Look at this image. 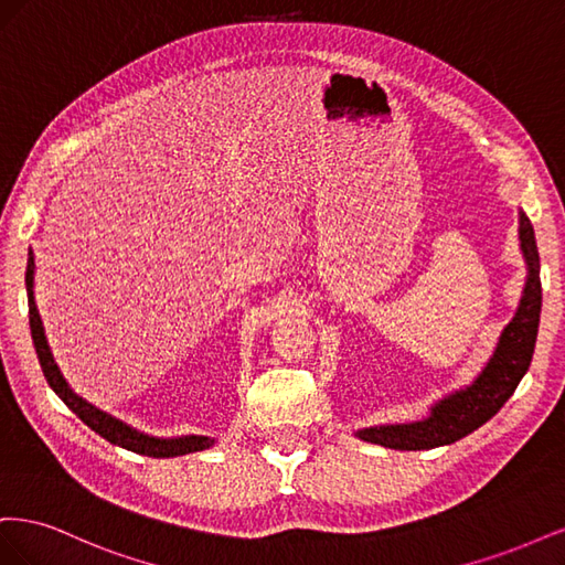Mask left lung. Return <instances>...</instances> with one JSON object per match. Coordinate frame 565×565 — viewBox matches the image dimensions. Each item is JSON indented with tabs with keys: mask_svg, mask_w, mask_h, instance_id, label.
<instances>
[{
	"mask_svg": "<svg viewBox=\"0 0 565 565\" xmlns=\"http://www.w3.org/2000/svg\"><path fill=\"white\" fill-rule=\"evenodd\" d=\"M519 241L527 266V278L516 316L500 334L498 349L478 377L450 396L431 405L429 417L409 424H384L355 431L361 440L391 450H431L469 436L500 413L533 361L542 311L540 254L530 218L519 212Z\"/></svg>",
	"mask_w": 565,
	"mask_h": 565,
	"instance_id": "obj_1",
	"label": "left lung"
}]
</instances>
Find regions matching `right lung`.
<instances>
[{
	"label": "right lung",
	"mask_w": 565,
	"mask_h": 565,
	"mask_svg": "<svg viewBox=\"0 0 565 565\" xmlns=\"http://www.w3.org/2000/svg\"><path fill=\"white\" fill-rule=\"evenodd\" d=\"M25 287H28V309H30V332H32V341H35V351H38L44 377H46L49 386L56 391V396L67 407H71L73 413L84 424H87L92 431L110 440L113 446H119V448L139 452V455H148V457H179V455H188V452L207 450L214 446V438H210V436H179V438L148 436L143 431L131 429L129 424L115 419L113 415L104 413V409H98L96 405L77 396V393L71 388V384L65 382V377L54 361V353H51V349H49L44 324H42V318L38 311V303H35V256H32V249L28 252Z\"/></svg>",
	"instance_id": "obj_1"
}]
</instances>
